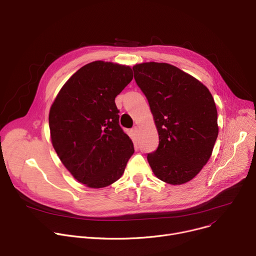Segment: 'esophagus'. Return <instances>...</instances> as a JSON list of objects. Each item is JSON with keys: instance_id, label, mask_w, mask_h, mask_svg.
Instances as JSON below:
<instances>
[{"instance_id": "1", "label": "esophagus", "mask_w": 256, "mask_h": 256, "mask_svg": "<svg viewBox=\"0 0 256 256\" xmlns=\"http://www.w3.org/2000/svg\"><path fill=\"white\" fill-rule=\"evenodd\" d=\"M132 132H133V134L138 135V126H135V127L132 129Z\"/></svg>"}]
</instances>
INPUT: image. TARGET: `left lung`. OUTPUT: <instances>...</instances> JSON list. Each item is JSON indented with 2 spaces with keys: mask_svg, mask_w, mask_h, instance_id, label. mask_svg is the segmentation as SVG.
Returning <instances> with one entry per match:
<instances>
[{
  "mask_svg": "<svg viewBox=\"0 0 256 256\" xmlns=\"http://www.w3.org/2000/svg\"><path fill=\"white\" fill-rule=\"evenodd\" d=\"M133 71L159 135L157 150L146 157L150 166L165 183L185 184L212 155L219 130L214 98L198 80L170 64L142 63Z\"/></svg>",
  "mask_w": 256,
  "mask_h": 256,
  "instance_id": "1",
  "label": "left lung"
}]
</instances>
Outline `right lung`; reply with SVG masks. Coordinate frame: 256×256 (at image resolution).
<instances>
[{
    "label": "right lung",
    "mask_w": 256,
    "mask_h": 256,
    "mask_svg": "<svg viewBox=\"0 0 256 256\" xmlns=\"http://www.w3.org/2000/svg\"><path fill=\"white\" fill-rule=\"evenodd\" d=\"M126 65L95 61L75 72L50 106L52 144L75 180L90 188L112 185L134 153L118 125L114 98L132 80Z\"/></svg>",
    "instance_id": "1"
}]
</instances>
